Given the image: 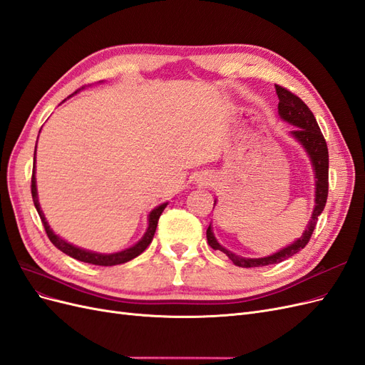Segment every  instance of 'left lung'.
<instances>
[{
  "label": "left lung",
  "mask_w": 365,
  "mask_h": 365,
  "mask_svg": "<svg viewBox=\"0 0 365 365\" xmlns=\"http://www.w3.org/2000/svg\"><path fill=\"white\" fill-rule=\"evenodd\" d=\"M275 93L279 96V115L286 123L295 126L289 132V135L300 143L304 152L307 153L309 161L312 164L314 170V178H315V207L311 216V220L306 225V230L303 231L302 237H298L292 244L279 250L277 252L271 254L267 257H259V259H250V257H242L237 254L231 252L225 247H222L217 242V239L213 235L212 224L207 228V240L208 245L213 250H219L225 252L228 259L233 262L236 267L240 268H257V267H267V264H275L280 263L286 259H289L298 251H302L306 245L309 239H311L318 216L323 213L326 201H327V192H329V152L326 140L319 130V126L317 120L312 114L311 109L302 101L300 97H297L291 91L286 90L283 86L275 85ZM216 205V200H215ZM215 208V207H213Z\"/></svg>",
  "instance_id": "1"
}]
</instances>
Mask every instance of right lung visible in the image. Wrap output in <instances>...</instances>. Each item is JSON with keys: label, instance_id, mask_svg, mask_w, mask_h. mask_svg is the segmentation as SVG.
I'll list each match as a JSON object with an SVG mask.
<instances>
[{"label": "right lung", "instance_id": "1", "mask_svg": "<svg viewBox=\"0 0 365 365\" xmlns=\"http://www.w3.org/2000/svg\"><path fill=\"white\" fill-rule=\"evenodd\" d=\"M83 90V88H82ZM81 91V90H79ZM77 93V91H76ZM41 132V130H39ZM38 143V141H36ZM36 155V152H35ZM36 161V160H35ZM31 197H33V204H35L36 210H38V215L42 220L43 228L47 231V236L51 240V244L59 248L62 252L67 254V256L76 259V260H81L85 263H91V264H98V267H113V264H121V263H126L132 259H135L137 256L145 251L149 244L153 239V235H155V230L158 225V219L161 216V213L164 212V208L168 207V202H164L158 207H155L152 210L148 216V228H146V233L143 235V237L137 242L135 245H132L123 251H118V252H111V254H103V252H96V251H90V250H85L81 247H76L70 242H67L65 239H62L61 236L54 235V231L50 228L46 216H43L41 205H39V200H38V189H36V178H35V168H33V175H31Z\"/></svg>", "mask_w": 365, "mask_h": 365}]
</instances>
